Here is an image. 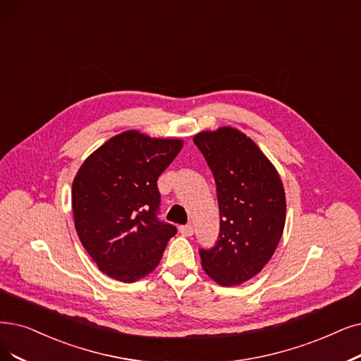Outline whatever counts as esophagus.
I'll list each match as a JSON object with an SVG mask.
<instances>
[{"label":"esophagus","mask_w":361,"mask_h":361,"mask_svg":"<svg viewBox=\"0 0 361 361\" xmlns=\"http://www.w3.org/2000/svg\"><path fill=\"white\" fill-rule=\"evenodd\" d=\"M179 231H180L182 235L191 237L194 234V226L192 225H182V226H179Z\"/></svg>","instance_id":"esophagus-1"}]
</instances>
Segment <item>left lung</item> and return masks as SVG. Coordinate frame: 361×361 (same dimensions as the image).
Listing matches in <instances>:
<instances>
[{
	"label": "left lung",
	"instance_id": "1",
	"mask_svg": "<svg viewBox=\"0 0 361 361\" xmlns=\"http://www.w3.org/2000/svg\"><path fill=\"white\" fill-rule=\"evenodd\" d=\"M194 143L213 171L221 233L200 249L201 267L218 284L253 279L276 252L286 224V194L277 169L256 143L233 127L201 132Z\"/></svg>",
	"mask_w": 361,
	"mask_h": 361
}]
</instances>
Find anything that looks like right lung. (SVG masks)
<instances>
[{"label": "right lung", "mask_w": 361, "mask_h": 361, "mask_svg": "<svg viewBox=\"0 0 361 361\" xmlns=\"http://www.w3.org/2000/svg\"><path fill=\"white\" fill-rule=\"evenodd\" d=\"M183 147L127 130L106 140L81 164L72 182L78 238L108 277L133 283L160 264L176 226L157 218L158 176Z\"/></svg>", "instance_id": "right-lung-1"}]
</instances>
